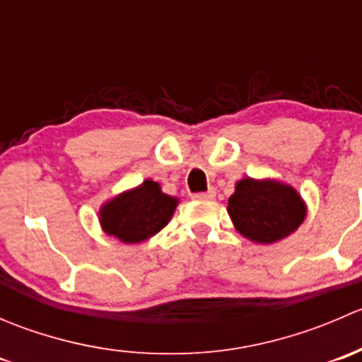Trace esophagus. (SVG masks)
Listing matches in <instances>:
<instances>
[{"label": "esophagus", "mask_w": 362, "mask_h": 362, "mask_svg": "<svg viewBox=\"0 0 362 362\" xmlns=\"http://www.w3.org/2000/svg\"><path fill=\"white\" fill-rule=\"evenodd\" d=\"M215 198V189H208L206 192H198L194 194V199H214Z\"/></svg>", "instance_id": "1"}]
</instances>
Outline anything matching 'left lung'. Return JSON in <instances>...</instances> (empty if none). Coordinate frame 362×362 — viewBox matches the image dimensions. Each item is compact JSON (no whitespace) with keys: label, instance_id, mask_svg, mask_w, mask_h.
Returning <instances> with one entry per match:
<instances>
[{"label":"left lung","instance_id":"1","mask_svg":"<svg viewBox=\"0 0 362 362\" xmlns=\"http://www.w3.org/2000/svg\"><path fill=\"white\" fill-rule=\"evenodd\" d=\"M228 211L235 228L257 243L279 242L305 218V204L298 192L275 180H240Z\"/></svg>","mask_w":362,"mask_h":362}]
</instances>
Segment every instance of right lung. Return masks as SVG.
Returning <instances> with one entry per match:
<instances>
[{
  "label": "right lung",
  "mask_w": 362,
  "mask_h": 362,
  "mask_svg": "<svg viewBox=\"0 0 362 362\" xmlns=\"http://www.w3.org/2000/svg\"><path fill=\"white\" fill-rule=\"evenodd\" d=\"M175 208L177 199L160 192L159 184L145 180L140 187L105 204L100 221L107 235L124 243H140L168 224Z\"/></svg>",
  "instance_id": "1"
}]
</instances>
